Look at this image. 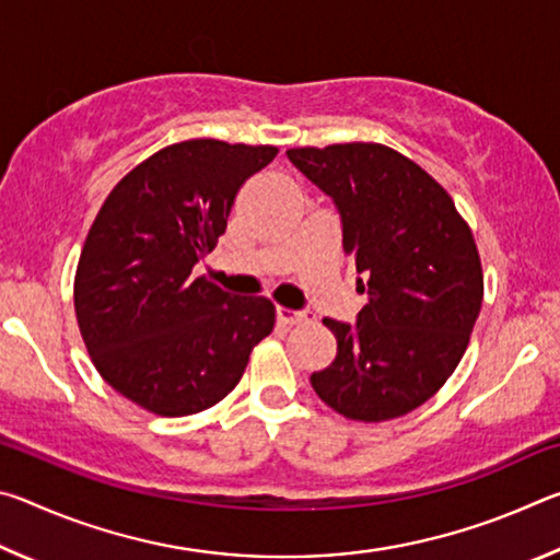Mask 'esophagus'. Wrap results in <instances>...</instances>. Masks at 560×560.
<instances>
[{"label":"esophagus","mask_w":560,"mask_h":560,"mask_svg":"<svg viewBox=\"0 0 560 560\" xmlns=\"http://www.w3.org/2000/svg\"><path fill=\"white\" fill-rule=\"evenodd\" d=\"M277 320H279V324H283V326H299V324H303V320H306V314H301V311H291V308L279 306L277 308Z\"/></svg>","instance_id":"esophagus-1"}]
</instances>
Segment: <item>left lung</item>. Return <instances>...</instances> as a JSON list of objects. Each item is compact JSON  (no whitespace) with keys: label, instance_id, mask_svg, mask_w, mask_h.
Returning <instances> with one entry per match:
<instances>
[{"label":"left lung","instance_id":"obj_1","mask_svg":"<svg viewBox=\"0 0 560 560\" xmlns=\"http://www.w3.org/2000/svg\"><path fill=\"white\" fill-rule=\"evenodd\" d=\"M334 202L343 252L368 303L358 324L324 318L336 358L311 375L316 395L355 422L412 412L447 383L469 346L485 271L469 224L438 179L383 143L291 148Z\"/></svg>","mask_w":560,"mask_h":560}]
</instances>
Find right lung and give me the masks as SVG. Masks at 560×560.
<instances>
[{"label": "right lung", "mask_w": 560, "mask_h": 560, "mask_svg": "<svg viewBox=\"0 0 560 560\" xmlns=\"http://www.w3.org/2000/svg\"><path fill=\"white\" fill-rule=\"evenodd\" d=\"M277 145L192 138L160 148L110 189L83 242L73 308L103 381L160 417L230 395L277 320L264 296L192 277L226 230L240 187Z\"/></svg>", "instance_id": "add662e5"}]
</instances>
